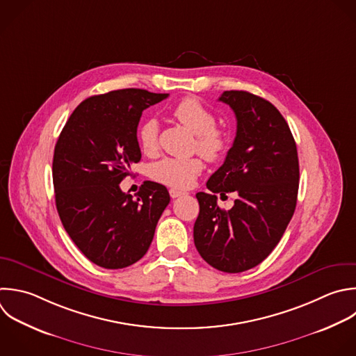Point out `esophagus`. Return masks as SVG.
<instances>
[{
	"label": "esophagus",
	"instance_id": "obj_1",
	"mask_svg": "<svg viewBox=\"0 0 356 356\" xmlns=\"http://www.w3.org/2000/svg\"><path fill=\"white\" fill-rule=\"evenodd\" d=\"M182 195H185V192L177 191V189H170V196H171L172 199H175V197H178V196H182Z\"/></svg>",
	"mask_w": 356,
	"mask_h": 356
}]
</instances>
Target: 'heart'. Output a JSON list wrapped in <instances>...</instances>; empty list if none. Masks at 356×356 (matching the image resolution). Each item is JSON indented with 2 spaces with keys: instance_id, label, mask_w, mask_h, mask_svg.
<instances>
[{
  "instance_id": "obj_1",
  "label": "heart",
  "mask_w": 356,
  "mask_h": 356,
  "mask_svg": "<svg viewBox=\"0 0 356 356\" xmlns=\"http://www.w3.org/2000/svg\"><path fill=\"white\" fill-rule=\"evenodd\" d=\"M172 117L196 135L195 147L207 160L220 159L231 145V135L227 129L216 127V115L196 97H185L172 110ZM138 143L140 150L152 156L159 149V124L156 120H146L138 129ZM204 170L200 157L172 159L165 157L154 163L150 177L167 186L188 189Z\"/></svg>"
}]
</instances>
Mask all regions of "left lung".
I'll use <instances>...</instances> for the list:
<instances>
[{
  "instance_id": "8db88e82",
  "label": "left lung",
  "mask_w": 356,
  "mask_h": 356,
  "mask_svg": "<svg viewBox=\"0 0 356 356\" xmlns=\"http://www.w3.org/2000/svg\"><path fill=\"white\" fill-rule=\"evenodd\" d=\"M218 100L235 113L236 136L206 184L210 193H196L193 239L210 266L241 273L261 263L285 232L296 207L299 161L291 129L270 102L243 90H227ZM228 191L237 199L222 211L215 193Z\"/></svg>"
}]
</instances>
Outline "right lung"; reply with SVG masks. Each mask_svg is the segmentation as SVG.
I'll use <instances>...</instances> for the list:
<instances>
[{
    "label": "right lung",
    "mask_w": 356,
    "mask_h": 356,
    "mask_svg": "<svg viewBox=\"0 0 356 356\" xmlns=\"http://www.w3.org/2000/svg\"><path fill=\"white\" fill-rule=\"evenodd\" d=\"M167 97L142 89L92 96L75 108L57 140L53 182L61 222L100 267L140 260L170 203L167 188L157 182L146 181L135 199L120 188L142 157L136 132L143 110Z\"/></svg>",
    "instance_id": "obj_1"
}]
</instances>
